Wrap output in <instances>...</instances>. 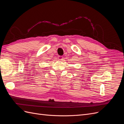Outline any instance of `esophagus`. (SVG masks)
Returning a JSON list of instances; mask_svg holds the SVG:
<instances>
[{"label": "esophagus", "instance_id": "1", "mask_svg": "<svg viewBox=\"0 0 124 124\" xmlns=\"http://www.w3.org/2000/svg\"><path fill=\"white\" fill-rule=\"evenodd\" d=\"M58 58L59 60H60V61H62V60L63 59V57L62 56H59Z\"/></svg>", "mask_w": 124, "mask_h": 124}]
</instances>
